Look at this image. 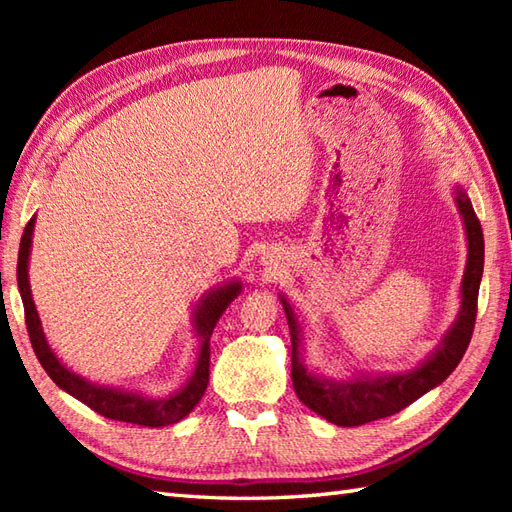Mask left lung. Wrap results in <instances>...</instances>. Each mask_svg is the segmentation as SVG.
<instances>
[{"instance_id": "1", "label": "left lung", "mask_w": 512, "mask_h": 512, "mask_svg": "<svg viewBox=\"0 0 512 512\" xmlns=\"http://www.w3.org/2000/svg\"><path fill=\"white\" fill-rule=\"evenodd\" d=\"M455 202L462 213L466 242H469V259L462 279V308L453 328L444 336L440 347L420 367L405 374L389 376H358L354 380H328L312 376L299 361V325L292 314L290 303L281 297L286 310L290 341H292V385L303 405L310 407L321 418L330 420L339 427H361L365 422L394 416V413L409 407L429 389L438 387L447 378L471 343L475 317H477V295L484 273V235L473 204L460 187L455 189Z\"/></svg>"}]
</instances>
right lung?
Returning a JSON list of instances; mask_svg holds the SVG:
<instances>
[{"mask_svg": "<svg viewBox=\"0 0 512 512\" xmlns=\"http://www.w3.org/2000/svg\"><path fill=\"white\" fill-rule=\"evenodd\" d=\"M32 228H35V217L26 224L24 235H21L19 244V257H17V284H19V295L24 301V312H26V328L32 343V350H35L41 367L46 369V374L57 383L63 391H68L70 396L81 400L83 405H88L101 416L110 420H121V422H132L140 424V427H167V424L180 422L184 416H189V411L198 405L200 398L204 396L206 385H209V363H211V334L215 323L220 321L222 312L228 308L242 286L239 281H231L222 288L209 292L198 306L195 312V332L202 339L200 345V356L198 365H195V372L189 378V383L184 385L176 394L167 398H145L140 394H129L123 389H112L103 385H94L90 380L76 376L70 372L68 367L59 363V358L52 354L50 345L46 341V334L41 330V321L35 308V301L30 295V284H28V255H30V244H32Z\"/></svg>", "mask_w": 512, "mask_h": 512, "instance_id": "1", "label": "right lung"}]
</instances>
